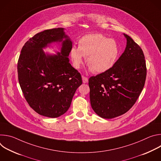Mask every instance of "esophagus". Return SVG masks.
<instances>
[{
    "mask_svg": "<svg viewBox=\"0 0 161 161\" xmlns=\"http://www.w3.org/2000/svg\"><path fill=\"white\" fill-rule=\"evenodd\" d=\"M82 80H83V83H87L88 81V78H86V77H85V76H82Z\"/></svg>",
    "mask_w": 161,
    "mask_h": 161,
    "instance_id": "esophagus-1",
    "label": "esophagus"
}]
</instances>
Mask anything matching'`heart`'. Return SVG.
I'll return each mask as SVG.
<instances>
[{"label":"heart","instance_id":"obj_1","mask_svg":"<svg viewBox=\"0 0 161 161\" xmlns=\"http://www.w3.org/2000/svg\"><path fill=\"white\" fill-rule=\"evenodd\" d=\"M120 53L117 42L103 35L95 34L82 37L78 41V48L73 47L70 57L73 66L79 69L86 57L88 69L95 73H103L113 67Z\"/></svg>","mask_w":161,"mask_h":161}]
</instances>
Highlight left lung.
Instances as JSON below:
<instances>
[{
    "instance_id": "8db88e82",
    "label": "left lung",
    "mask_w": 161,
    "mask_h": 161,
    "mask_svg": "<svg viewBox=\"0 0 161 161\" xmlns=\"http://www.w3.org/2000/svg\"><path fill=\"white\" fill-rule=\"evenodd\" d=\"M125 51L109 70L88 80L91 106L103 119H110L128 111L145 85L147 67L140 46L128 35Z\"/></svg>"
}]
</instances>
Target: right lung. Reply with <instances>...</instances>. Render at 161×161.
Wrapping results in <instances>:
<instances>
[{"label": "right lung", "mask_w": 161, "mask_h": 161, "mask_svg": "<svg viewBox=\"0 0 161 161\" xmlns=\"http://www.w3.org/2000/svg\"><path fill=\"white\" fill-rule=\"evenodd\" d=\"M61 42L60 53L45 54L42 49ZM73 42L64 28L45 30L29 39L18 62V81L29 106L41 115L57 118L69 108L81 76L68 57Z\"/></svg>", "instance_id": "add662e5"}]
</instances>
